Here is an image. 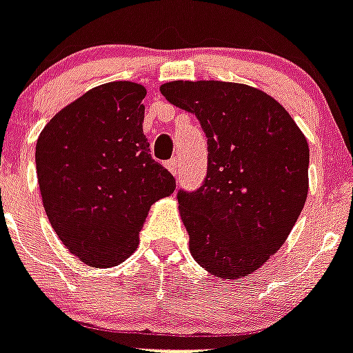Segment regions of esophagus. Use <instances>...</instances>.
<instances>
[{"label":"esophagus","instance_id":"esophagus-1","mask_svg":"<svg viewBox=\"0 0 353 353\" xmlns=\"http://www.w3.org/2000/svg\"><path fill=\"white\" fill-rule=\"evenodd\" d=\"M165 167L168 168V170L174 174V176H177V172H179V165H177V159H170V161L165 163Z\"/></svg>","mask_w":353,"mask_h":353}]
</instances>
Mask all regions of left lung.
Here are the masks:
<instances>
[{
    "label": "left lung",
    "mask_w": 353,
    "mask_h": 353,
    "mask_svg": "<svg viewBox=\"0 0 353 353\" xmlns=\"http://www.w3.org/2000/svg\"><path fill=\"white\" fill-rule=\"evenodd\" d=\"M159 90L199 119L208 145L203 185L177 192L190 254L212 276H248L283 246L305 206L306 137L274 97L248 85L170 81Z\"/></svg>",
    "instance_id": "left-lung-1"
}]
</instances>
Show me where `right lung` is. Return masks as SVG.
Wrapping results in <instances>:
<instances>
[{
  "mask_svg": "<svg viewBox=\"0 0 353 353\" xmlns=\"http://www.w3.org/2000/svg\"><path fill=\"white\" fill-rule=\"evenodd\" d=\"M145 96L137 83L99 85L57 112L37 137L48 221L85 265L105 268L127 259L150 206L176 190L143 134Z\"/></svg>",
  "mask_w": 353,
  "mask_h": 353,
  "instance_id": "add662e5",
  "label": "right lung"
}]
</instances>
